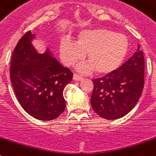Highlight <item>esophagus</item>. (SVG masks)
Wrapping results in <instances>:
<instances>
[{
	"mask_svg": "<svg viewBox=\"0 0 156 156\" xmlns=\"http://www.w3.org/2000/svg\"><path fill=\"white\" fill-rule=\"evenodd\" d=\"M73 79L75 81H82L83 79V78H82V76L78 75V74H74V76H73Z\"/></svg>",
	"mask_w": 156,
	"mask_h": 156,
	"instance_id": "esophagus-1",
	"label": "esophagus"
}]
</instances>
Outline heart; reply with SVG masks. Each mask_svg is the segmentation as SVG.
Masks as SVG:
<instances>
[{
  "instance_id": "b5f03b06",
  "label": "heart",
  "mask_w": 156,
  "mask_h": 156,
  "mask_svg": "<svg viewBox=\"0 0 156 156\" xmlns=\"http://www.w3.org/2000/svg\"><path fill=\"white\" fill-rule=\"evenodd\" d=\"M128 49L129 42L124 35L103 27H94L80 31L75 44L62 40L60 42L59 54L66 66H74L86 54L89 63L81 66V71L94 69L98 74H105L120 66Z\"/></svg>"
}]
</instances>
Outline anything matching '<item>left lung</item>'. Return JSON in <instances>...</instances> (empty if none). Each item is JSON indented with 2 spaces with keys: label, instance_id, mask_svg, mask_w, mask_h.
Here are the masks:
<instances>
[{
  "label": "left lung",
  "instance_id": "8db88e82",
  "mask_svg": "<svg viewBox=\"0 0 156 156\" xmlns=\"http://www.w3.org/2000/svg\"><path fill=\"white\" fill-rule=\"evenodd\" d=\"M90 102L98 116L107 120L125 116L138 102L144 84V58L138 46L118 70L93 80Z\"/></svg>",
  "mask_w": 156,
  "mask_h": 156
}]
</instances>
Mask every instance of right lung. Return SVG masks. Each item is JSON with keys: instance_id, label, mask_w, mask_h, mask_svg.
Segmentation results:
<instances>
[{"instance_id": "obj_1", "label": "right lung", "mask_w": 156, "mask_h": 156, "mask_svg": "<svg viewBox=\"0 0 156 156\" xmlns=\"http://www.w3.org/2000/svg\"><path fill=\"white\" fill-rule=\"evenodd\" d=\"M35 38L29 31L18 42L12 56L10 80L18 101L28 114L51 120L65 110L63 90L73 73L54 58L48 48L38 53L31 44Z\"/></svg>"}]
</instances>
